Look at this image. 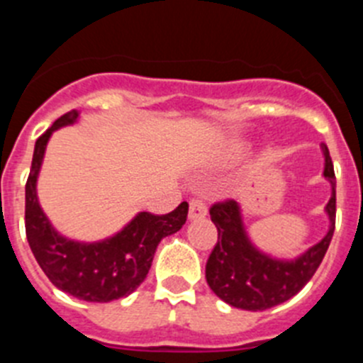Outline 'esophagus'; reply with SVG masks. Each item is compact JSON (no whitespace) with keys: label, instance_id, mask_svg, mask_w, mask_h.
<instances>
[{"label":"esophagus","instance_id":"34e87169","mask_svg":"<svg viewBox=\"0 0 363 363\" xmlns=\"http://www.w3.org/2000/svg\"><path fill=\"white\" fill-rule=\"evenodd\" d=\"M207 216V205L200 198H192L189 203V220H201Z\"/></svg>","mask_w":363,"mask_h":363}]
</instances>
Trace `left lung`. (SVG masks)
<instances>
[{"label": "left lung", "mask_w": 363, "mask_h": 363, "mask_svg": "<svg viewBox=\"0 0 363 363\" xmlns=\"http://www.w3.org/2000/svg\"><path fill=\"white\" fill-rule=\"evenodd\" d=\"M323 176L331 182L333 194L325 211L331 225L327 234L296 259H272L259 252L243 229L240 205L234 200L218 201L211 207V220L218 229V243L205 265V278L218 298L245 311H265L284 303L303 289L322 264L335 233L336 178L329 149Z\"/></svg>", "instance_id": "8db88e82"}]
</instances>
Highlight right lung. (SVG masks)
Instances as JSON below:
<instances>
[{
    "label": "right lung",
    "mask_w": 363,
    "mask_h": 363,
    "mask_svg": "<svg viewBox=\"0 0 363 363\" xmlns=\"http://www.w3.org/2000/svg\"><path fill=\"white\" fill-rule=\"evenodd\" d=\"M76 118L78 111L67 112L36 140L25 185V233L32 255L57 289L85 301L118 300L129 296L145 280L158 243L187 221L189 203L182 201L169 214L140 213L104 242L82 243L57 234L38 203V172L50 134L74 123Z\"/></svg>",
    "instance_id": "1"
}]
</instances>
